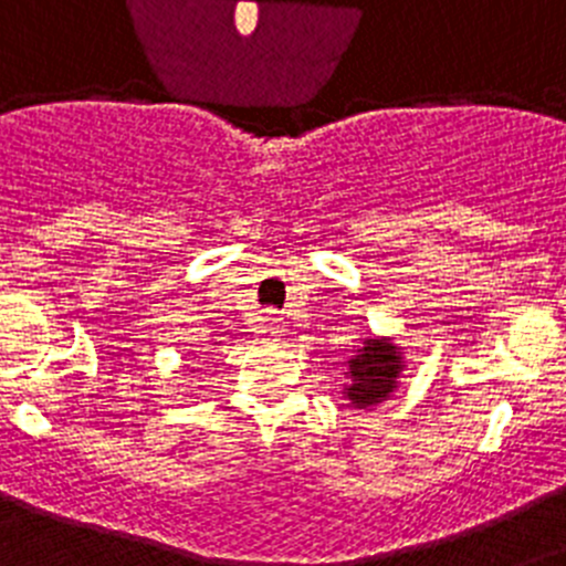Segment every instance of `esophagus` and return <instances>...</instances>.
<instances>
[{"mask_svg": "<svg viewBox=\"0 0 566 566\" xmlns=\"http://www.w3.org/2000/svg\"><path fill=\"white\" fill-rule=\"evenodd\" d=\"M262 333L268 335V338H279V335L284 333V321L279 318V313L268 310V313L262 315Z\"/></svg>", "mask_w": 566, "mask_h": 566, "instance_id": "1", "label": "esophagus"}]
</instances>
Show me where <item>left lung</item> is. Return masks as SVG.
I'll use <instances>...</instances> for the list:
<instances>
[{
  "label": "left lung",
  "mask_w": 566,
  "mask_h": 566,
  "mask_svg": "<svg viewBox=\"0 0 566 566\" xmlns=\"http://www.w3.org/2000/svg\"><path fill=\"white\" fill-rule=\"evenodd\" d=\"M349 371L344 386V397L355 409L384 403L397 389V378L403 371V353L389 338H366L364 346L346 360Z\"/></svg>",
  "instance_id": "8db88e82"
}]
</instances>
